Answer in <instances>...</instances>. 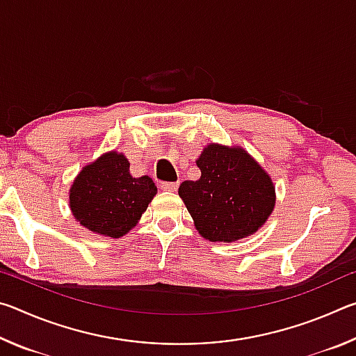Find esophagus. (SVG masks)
Instances as JSON below:
<instances>
[{
  "mask_svg": "<svg viewBox=\"0 0 356 356\" xmlns=\"http://www.w3.org/2000/svg\"><path fill=\"white\" fill-rule=\"evenodd\" d=\"M177 186H179V182H161L160 184V188L165 191H174V190H177Z\"/></svg>",
  "mask_w": 356,
  "mask_h": 356,
  "instance_id": "34e87169",
  "label": "esophagus"
}]
</instances>
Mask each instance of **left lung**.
<instances>
[{
  "instance_id": "left-lung-1",
  "label": "left lung",
  "mask_w": 356,
  "mask_h": 356,
  "mask_svg": "<svg viewBox=\"0 0 356 356\" xmlns=\"http://www.w3.org/2000/svg\"><path fill=\"white\" fill-rule=\"evenodd\" d=\"M196 165L201 177L180 184L179 196L204 238L236 242L267 221L275 207L273 184L243 149L210 144Z\"/></svg>"
}]
</instances>
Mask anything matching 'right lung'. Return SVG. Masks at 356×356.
Masks as SVG:
<instances>
[{
  "label": "right lung",
  "mask_w": 356,
  "mask_h": 356,
  "mask_svg": "<svg viewBox=\"0 0 356 356\" xmlns=\"http://www.w3.org/2000/svg\"><path fill=\"white\" fill-rule=\"evenodd\" d=\"M155 193L152 179L134 177L129 160L110 152L78 174L70 188V209L89 231L118 238L136 225Z\"/></svg>",
  "instance_id": "1"
}]
</instances>
